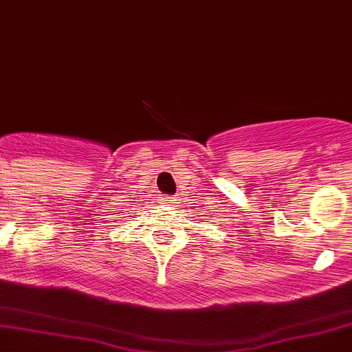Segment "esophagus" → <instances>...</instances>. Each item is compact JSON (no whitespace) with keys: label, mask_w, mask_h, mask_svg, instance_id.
I'll use <instances>...</instances> for the list:
<instances>
[{"label":"esophagus","mask_w":352,"mask_h":352,"mask_svg":"<svg viewBox=\"0 0 352 352\" xmlns=\"http://www.w3.org/2000/svg\"><path fill=\"white\" fill-rule=\"evenodd\" d=\"M162 201H164V203H173V201H175V198H173V196H169V195H164V196H162Z\"/></svg>","instance_id":"1"}]
</instances>
